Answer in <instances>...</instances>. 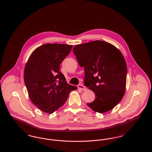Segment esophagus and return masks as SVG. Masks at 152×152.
Masks as SVG:
<instances>
[{
  "instance_id": "1",
  "label": "esophagus",
  "mask_w": 152,
  "mask_h": 152,
  "mask_svg": "<svg viewBox=\"0 0 152 152\" xmlns=\"http://www.w3.org/2000/svg\"><path fill=\"white\" fill-rule=\"evenodd\" d=\"M78 88L82 90V91H86V88L85 86H84L83 84H79L78 86Z\"/></svg>"
}]
</instances>
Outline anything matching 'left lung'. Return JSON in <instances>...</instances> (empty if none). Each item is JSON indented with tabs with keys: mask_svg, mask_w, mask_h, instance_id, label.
<instances>
[{
	"mask_svg": "<svg viewBox=\"0 0 152 152\" xmlns=\"http://www.w3.org/2000/svg\"><path fill=\"white\" fill-rule=\"evenodd\" d=\"M73 53L84 68V85L95 95V101L87 105L100 113L112 109L124 97L126 85L127 65L120 50L96 40L75 45Z\"/></svg>",
	"mask_w": 152,
	"mask_h": 152,
	"instance_id": "obj_1",
	"label": "left lung"
}]
</instances>
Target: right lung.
Returning a JSON list of instances; mask_svg holds the SVG:
<instances>
[{"label": "right lung", "instance_id": "obj_1", "mask_svg": "<svg viewBox=\"0 0 152 152\" xmlns=\"http://www.w3.org/2000/svg\"><path fill=\"white\" fill-rule=\"evenodd\" d=\"M71 45L45 44L35 49L24 71V81L32 103L51 114L66 102L69 92L77 89L67 84L60 65L69 54Z\"/></svg>", "mask_w": 152, "mask_h": 152}]
</instances>
